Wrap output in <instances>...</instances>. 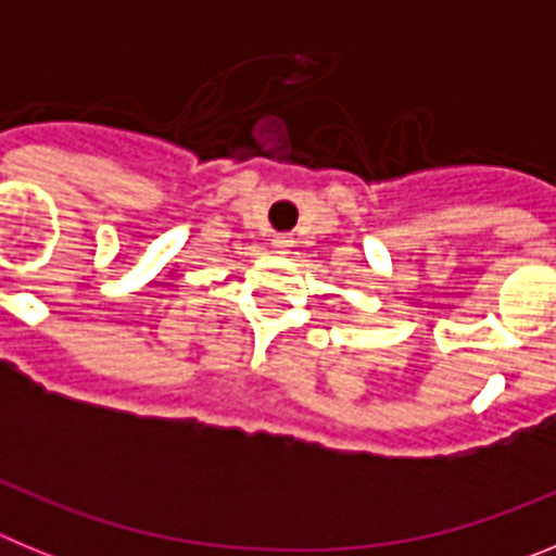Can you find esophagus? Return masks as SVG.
<instances>
[{
	"label": "esophagus",
	"mask_w": 556,
	"mask_h": 556,
	"mask_svg": "<svg viewBox=\"0 0 556 556\" xmlns=\"http://www.w3.org/2000/svg\"><path fill=\"white\" fill-rule=\"evenodd\" d=\"M273 248H275V253H287V250L292 248V236H287V233L273 236Z\"/></svg>",
	"instance_id": "34e87169"
}]
</instances>
